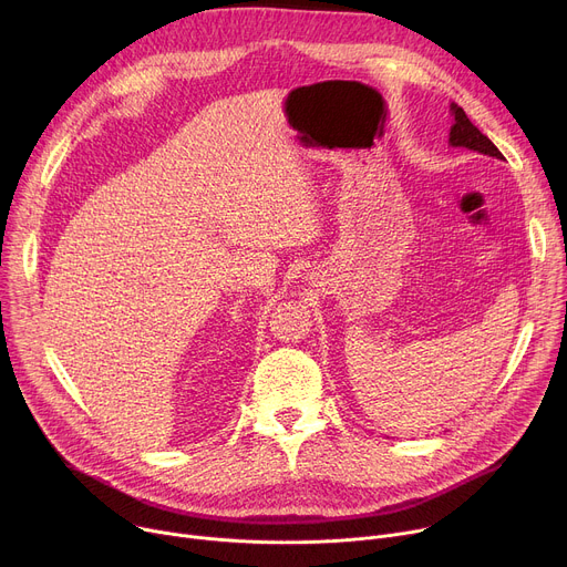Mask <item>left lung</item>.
<instances>
[{
    "label": "left lung",
    "instance_id": "8db88e82",
    "mask_svg": "<svg viewBox=\"0 0 567 567\" xmlns=\"http://www.w3.org/2000/svg\"><path fill=\"white\" fill-rule=\"evenodd\" d=\"M451 116H454V125H451V132H449V143L451 145L467 147V150H474V153L502 159V153L497 150V145L489 141L485 134H481L478 127L472 125V121L467 118V113L458 104H451Z\"/></svg>",
    "mask_w": 567,
    "mask_h": 567
}]
</instances>
